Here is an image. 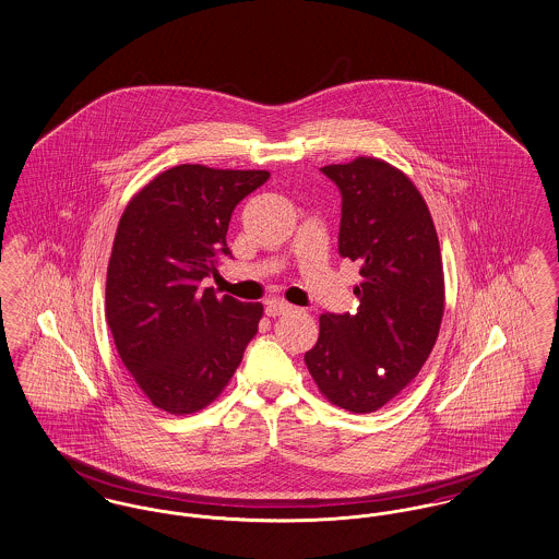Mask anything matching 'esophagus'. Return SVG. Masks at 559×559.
<instances>
[{
	"instance_id": "34e87169",
	"label": "esophagus",
	"mask_w": 559,
	"mask_h": 559,
	"mask_svg": "<svg viewBox=\"0 0 559 559\" xmlns=\"http://www.w3.org/2000/svg\"><path fill=\"white\" fill-rule=\"evenodd\" d=\"M289 310H292V306L287 301H283V299H270V301H266L267 317H283Z\"/></svg>"
}]
</instances>
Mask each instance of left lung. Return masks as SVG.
<instances>
[{
  "instance_id": "left-lung-1",
  "label": "left lung",
  "mask_w": 559,
  "mask_h": 559,
  "mask_svg": "<svg viewBox=\"0 0 559 559\" xmlns=\"http://www.w3.org/2000/svg\"><path fill=\"white\" fill-rule=\"evenodd\" d=\"M320 171L342 192L340 255L360 264L356 314H322L304 360L320 392L372 413L419 374L444 314L438 235L415 185L390 163L358 157Z\"/></svg>"
}]
</instances>
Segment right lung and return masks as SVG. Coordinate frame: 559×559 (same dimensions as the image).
I'll return each instance as SVG.
<instances>
[{
	"instance_id": "right-lung-1",
	"label": "right lung",
	"mask_w": 559,
	"mask_h": 559,
	"mask_svg": "<svg viewBox=\"0 0 559 559\" xmlns=\"http://www.w3.org/2000/svg\"><path fill=\"white\" fill-rule=\"evenodd\" d=\"M267 171L178 165L142 188L119 219L107 272V322L138 388L167 413L217 399L255 337L262 304L217 297L201 281L230 255L235 207Z\"/></svg>"
}]
</instances>
